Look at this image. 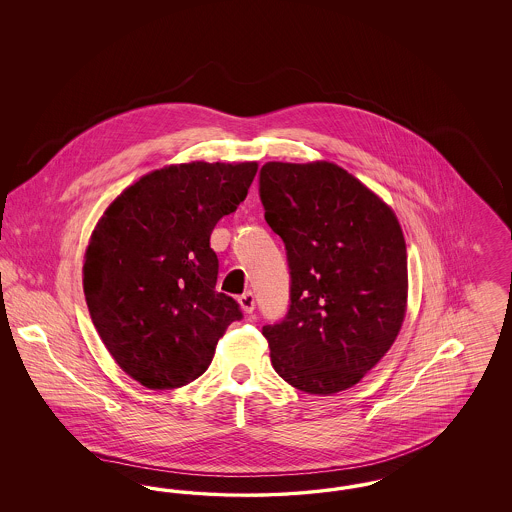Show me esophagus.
I'll return each mask as SVG.
<instances>
[{"instance_id": "obj_1", "label": "esophagus", "mask_w": 512, "mask_h": 512, "mask_svg": "<svg viewBox=\"0 0 512 512\" xmlns=\"http://www.w3.org/2000/svg\"><path fill=\"white\" fill-rule=\"evenodd\" d=\"M238 301H240V307H242L245 315H253V311H255V297H253V293H244Z\"/></svg>"}]
</instances>
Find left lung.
Returning a JSON list of instances; mask_svg holds the SVG:
<instances>
[{
  "instance_id": "1",
  "label": "left lung",
  "mask_w": 512,
  "mask_h": 512,
  "mask_svg": "<svg viewBox=\"0 0 512 512\" xmlns=\"http://www.w3.org/2000/svg\"><path fill=\"white\" fill-rule=\"evenodd\" d=\"M268 226L284 240L292 305L263 326L274 370L297 390H349L390 351L407 315V245L390 205L330 161H268Z\"/></svg>"
}]
</instances>
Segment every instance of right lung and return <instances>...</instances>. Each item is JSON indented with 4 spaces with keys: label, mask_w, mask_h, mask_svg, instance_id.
I'll return each mask as SVG.
<instances>
[{
    "label": "right lung",
    "mask_w": 512,
    "mask_h": 512,
    "mask_svg": "<svg viewBox=\"0 0 512 512\" xmlns=\"http://www.w3.org/2000/svg\"><path fill=\"white\" fill-rule=\"evenodd\" d=\"M257 169V161L167 165L124 188L98 220L82 267L88 311L115 363L144 388L194 382L242 318L232 297L215 292L209 238Z\"/></svg>",
    "instance_id": "obj_1"
}]
</instances>
